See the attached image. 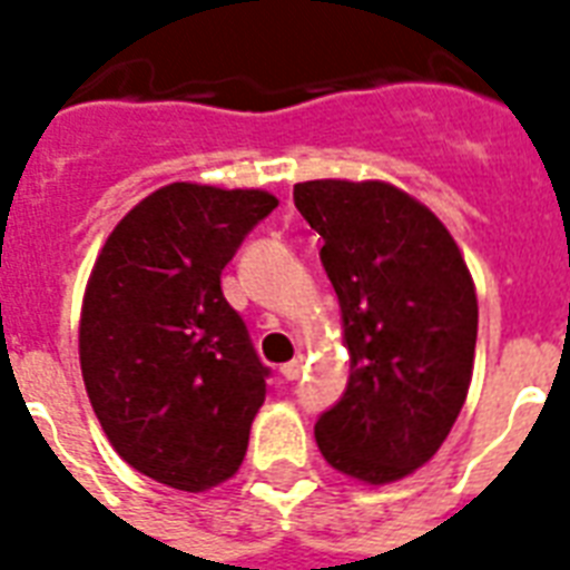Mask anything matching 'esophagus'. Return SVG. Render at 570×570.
<instances>
[{"label": "esophagus", "mask_w": 570, "mask_h": 570, "mask_svg": "<svg viewBox=\"0 0 570 570\" xmlns=\"http://www.w3.org/2000/svg\"><path fill=\"white\" fill-rule=\"evenodd\" d=\"M304 373V362L302 358H293V362H286V364H281V376H284V380H298V376H302Z\"/></svg>", "instance_id": "34e87169"}]
</instances>
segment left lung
<instances>
[{"instance_id":"1","label":"left lung","mask_w":570,"mask_h":570,"mask_svg":"<svg viewBox=\"0 0 570 570\" xmlns=\"http://www.w3.org/2000/svg\"><path fill=\"white\" fill-rule=\"evenodd\" d=\"M293 199L323 238L350 350V382L316 419V445L343 475L397 481L440 451L463 410L475 286L440 217L394 185L316 179Z\"/></svg>"}]
</instances>
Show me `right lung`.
Segmentation results:
<instances>
[{
    "mask_svg": "<svg viewBox=\"0 0 570 570\" xmlns=\"http://www.w3.org/2000/svg\"><path fill=\"white\" fill-rule=\"evenodd\" d=\"M266 190L176 181L121 217L92 268L80 367L121 460L176 490H208L245 460L268 367L220 272L275 212Z\"/></svg>",
    "mask_w": 570,
    "mask_h": 570,
    "instance_id": "add662e5",
    "label": "right lung"
}]
</instances>
